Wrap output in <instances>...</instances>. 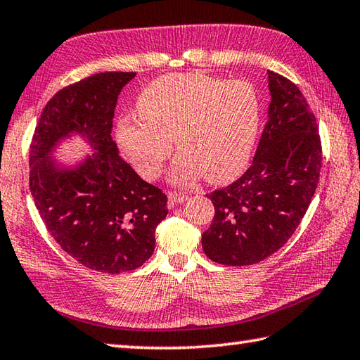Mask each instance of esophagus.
Here are the masks:
<instances>
[{
  "instance_id": "1",
  "label": "esophagus",
  "mask_w": 360,
  "mask_h": 360,
  "mask_svg": "<svg viewBox=\"0 0 360 360\" xmlns=\"http://www.w3.org/2000/svg\"><path fill=\"white\" fill-rule=\"evenodd\" d=\"M186 200H187V195L186 193H182V192H168L169 206L181 205V202H184Z\"/></svg>"
}]
</instances>
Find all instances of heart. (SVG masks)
Instances as JSON below:
<instances>
[{
  "label": "heart",
  "instance_id": "b5f03b06",
  "mask_svg": "<svg viewBox=\"0 0 360 360\" xmlns=\"http://www.w3.org/2000/svg\"><path fill=\"white\" fill-rule=\"evenodd\" d=\"M139 113L117 121V141L140 176L154 181L176 148L169 178L187 184L201 174L226 182L250 159L259 127V97L250 83L198 74L155 78L136 101Z\"/></svg>",
  "mask_w": 360,
  "mask_h": 360
}]
</instances>
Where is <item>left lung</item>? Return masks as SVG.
Returning <instances> with one entry per match:
<instances>
[{"mask_svg": "<svg viewBox=\"0 0 360 360\" xmlns=\"http://www.w3.org/2000/svg\"><path fill=\"white\" fill-rule=\"evenodd\" d=\"M267 80L271 103L252 165L233 184L206 195L215 215L201 245L219 264H255L283 247L319 181L323 154L315 115L288 78L267 70Z\"/></svg>", "mask_w": 360, "mask_h": 360, "instance_id": "8db88e82", "label": "left lung"}]
</instances>
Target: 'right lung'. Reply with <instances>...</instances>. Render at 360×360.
Listing matches in <instances>:
<instances>
[{
    "mask_svg": "<svg viewBox=\"0 0 360 360\" xmlns=\"http://www.w3.org/2000/svg\"><path fill=\"white\" fill-rule=\"evenodd\" d=\"M135 72H102L47 102L30 146V188L45 226L78 263L105 274L134 271L151 258L167 195L120 158L115 107ZM83 136L95 153L74 167L53 159L61 139Z\"/></svg>",
    "mask_w": 360,
    "mask_h": 360,
    "instance_id": "obj_1",
    "label": "right lung"
}]
</instances>
